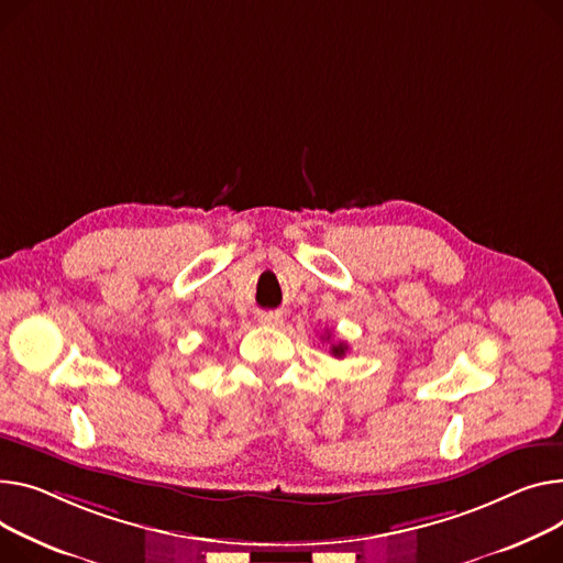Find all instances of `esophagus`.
<instances>
[{
	"mask_svg": "<svg viewBox=\"0 0 563 563\" xmlns=\"http://www.w3.org/2000/svg\"><path fill=\"white\" fill-rule=\"evenodd\" d=\"M257 323L260 325H280L283 317H280V312H260Z\"/></svg>",
	"mask_w": 563,
	"mask_h": 563,
	"instance_id": "esophagus-1",
	"label": "esophagus"
}]
</instances>
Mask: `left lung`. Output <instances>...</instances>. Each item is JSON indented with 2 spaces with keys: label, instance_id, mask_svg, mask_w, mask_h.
I'll return each mask as SVG.
<instances>
[{
  "label": "left lung",
  "instance_id": "8db88e82",
  "mask_svg": "<svg viewBox=\"0 0 563 563\" xmlns=\"http://www.w3.org/2000/svg\"><path fill=\"white\" fill-rule=\"evenodd\" d=\"M325 340H330V332H328ZM346 351H349V344H346V342H336V344H332V346H330V353H332L334 357H344V355H346Z\"/></svg>",
  "mask_w": 563,
  "mask_h": 563
}]
</instances>
